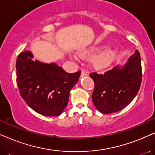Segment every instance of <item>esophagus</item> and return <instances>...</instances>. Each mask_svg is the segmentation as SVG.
<instances>
[{"instance_id":"obj_1","label":"esophagus","mask_w":155,"mask_h":155,"mask_svg":"<svg viewBox=\"0 0 155 155\" xmlns=\"http://www.w3.org/2000/svg\"><path fill=\"white\" fill-rule=\"evenodd\" d=\"M88 75V74H87V73L86 71H82V73H81V77L82 78V77H84V76H87Z\"/></svg>"}]
</instances>
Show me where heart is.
I'll return each mask as SVG.
<instances>
[{
  "instance_id": "obj_1",
  "label": "heart",
  "mask_w": 155,
  "mask_h": 155,
  "mask_svg": "<svg viewBox=\"0 0 155 155\" xmlns=\"http://www.w3.org/2000/svg\"><path fill=\"white\" fill-rule=\"evenodd\" d=\"M108 47L109 45L107 44H95L80 50L79 56L84 59L93 58L91 61L93 68L97 71H104L111 66L118 53L116 48ZM73 58L77 59L78 56L74 54Z\"/></svg>"
}]
</instances>
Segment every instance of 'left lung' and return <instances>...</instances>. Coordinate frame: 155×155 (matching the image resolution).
Instances as JSON below:
<instances>
[{
    "mask_svg": "<svg viewBox=\"0 0 155 155\" xmlns=\"http://www.w3.org/2000/svg\"><path fill=\"white\" fill-rule=\"evenodd\" d=\"M90 76L94 82L92 102L102 114L115 113L128 105L135 98L142 81L141 58L136 50L121 66L116 65L110 71Z\"/></svg>",
    "mask_w": 155,
    "mask_h": 155,
    "instance_id": "8db88e82",
    "label": "left lung"
}]
</instances>
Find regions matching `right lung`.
Instances as JSON below:
<instances>
[{
	"instance_id": "add662e5",
	"label": "right lung",
	"mask_w": 155,
	"mask_h": 155,
	"mask_svg": "<svg viewBox=\"0 0 155 155\" xmlns=\"http://www.w3.org/2000/svg\"><path fill=\"white\" fill-rule=\"evenodd\" d=\"M33 58L31 52L26 50L17 58V84L21 97L41 115H61L81 72L66 73L56 63H44Z\"/></svg>"
}]
</instances>
